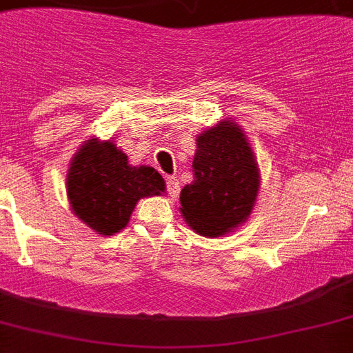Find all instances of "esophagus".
Masks as SVG:
<instances>
[{
	"instance_id": "obj_1",
	"label": "esophagus",
	"mask_w": 353,
	"mask_h": 353,
	"mask_svg": "<svg viewBox=\"0 0 353 353\" xmlns=\"http://www.w3.org/2000/svg\"><path fill=\"white\" fill-rule=\"evenodd\" d=\"M165 188H168V194H170L171 198H176V194H179L180 191V182L176 176H168L165 179Z\"/></svg>"
}]
</instances>
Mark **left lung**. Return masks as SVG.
Masks as SVG:
<instances>
[{"label":"left lung","mask_w":353,"mask_h":353,"mask_svg":"<svg viewBox=\"0 0 353 353\" xmlns=\"http://www.w3.org/2000/svg\"><path fill=\"white\" fill-rule=\"evenodd\" d=\"M193 174V182L180 193V211L191 229L216 238L245 222L260 173L238 124L223 121L198 137Z\"/></svg>","instance_id":"1"}]
</instances>
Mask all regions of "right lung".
<instances>
[{"label":"right lung","mask_w":353,"mask_h":353,"mask_svg":"<svg viewBox=\"0 0 353 353\" xmlns=\"http://www.w3.org/2000/svg\"><path fill=\"white\" fill-rule=\"evenodd\" d=\"M164 179L153 168L128 164V157L113 142L92 139L74 157L66 179L72 209L99 234L124 229L144 196L164 193Z\"/></svg>","instance_id":"add662e5"}]
</instances>
